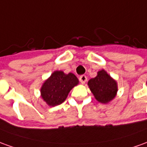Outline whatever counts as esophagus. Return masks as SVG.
I'll list each match as a JSON object with an SVG mask.
<instances>
[{
  "instance_id": "1",
  "label": "esophagus",
  "mask_w": 147,
  "mask_h": 147,
  "mask_svg": "<svg viewBox=\"0 0 147 147\" xmlns=\"http://www.w3.org/2000/svg\"><path fill=\"white\" fill-rule=\"evenodd\" d=\"M87 76H84V75H83V76H80V81L82 84H85L86 83V81H87Z\"/></svg>"
}]
</instances>
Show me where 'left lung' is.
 <instances>
[{
	"label": "left lung",
	"instance_id": "1",
	"mask_svg": "<svg viewBox=\"0 0 147 147\" xmlns=\"http://www.w3.org/2000/svg\"><path fill=\"white\" fill-rule=\"evenodd\" d=\"M88 85L95 99L103 104L111 102L117 95L116 80L104 69L98 71L97 76L88 81Z\"/></svg>",
	"mask_w": 147,
	"mask_h": 147
}]
</instances>
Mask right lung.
<instances>
[{"label": "right lung", "instance_id": "obj_1", "mask_svg": "<svg viewBox=\"0 0 147 147\" xmlns=\"http://www.w3.org/2000/svg\"><path fill=\"white\" fill-rule=\"evenodd\" d=\"M78 84L79 80L73 73L65 74L63 71H55L42 84L40 96L49 107L59 105Z\"/></svg>", "mask_w": 147, "mask_h": 147}]
</instances>
